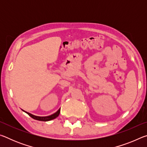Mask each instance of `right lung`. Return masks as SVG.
<instances>
[{
    "instance_id": "add662e5",
    "label": "right lung",
    "mask_w": 147,
    "mask_h": 147,
    "mask_svg": "<svg viewBox=\"0 0 147 147\" xmlns=\"http://www.w3.org/2000/svg\"><path fill=\"white\" fill-rule=\"evenodd\" d=\"M23 110V109H22ZM24 112L26 113L29 116H30L32 118H33L34 119H36V120H38V121H51L53 120V119H56L57 117H58V115H59V113H60V108H59L58 111H56V113H54V114L51 115H49V116H46V117H39V116H36L34 115H32V114L28 112H27V111H25L23 110Z\"/></svg>"
}]
</instances>
